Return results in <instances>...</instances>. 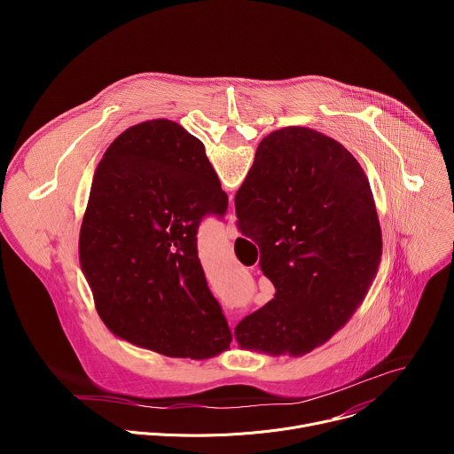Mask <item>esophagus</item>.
I'll return each instance as SVG.
<instances>
[{"mask_svg": "<svg viewBox=\"0 0 454 454\" xmlns=\"http://www.w3.org/2000/svg\"><path fill=\"white\" fill-rule=\"evenodd\" d=\"M237 235H239V231H237V226H235V215L231 214L230 219H228V224H226V237L235 239Z\"/></svg>", "mask_w": 454, "mask_h": 454, "instance_id": "1", "label": "esophagus"}]
</instances>
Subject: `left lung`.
I'll return each instance as SVG.
<instances>
[{"label": "left lung", "mask_w": 454, "mask_h": 454, "mask_svg": "<svg viewBox=\"0 0 454 454\" xmlns=\"http://www.w3.org/2000/svg\"><path fill=\"white\" fill-rule=\"evenodd\" d=\"M228 196L205 145L165 118L129 127L100 160L79 256L104 325L167 357L208 359L231 333L198 258V228Z\"/></svg>", "instance_id": "obj_1"}]
</instances>
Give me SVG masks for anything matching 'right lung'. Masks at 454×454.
I'll return each mask as SVG.
<instances>
[{
    "instance_id": "1",
    "label": "right lung",
    "mask_w": 454,
    "mask_h": 454,
    "mask_svg": "<svg viewBox=\"0 0 454 454\" xmlns=\"http://www.w3.org/2000/svg\"><path fill=\"white\" fill-rule=\"evenodd\" d=\"M235 212L277 289L235 327L240 348L298 357L327 343L364 300L382 254L357 160L314 129L284 127L258 145Z\"/></svg>"
}]
</instances>
